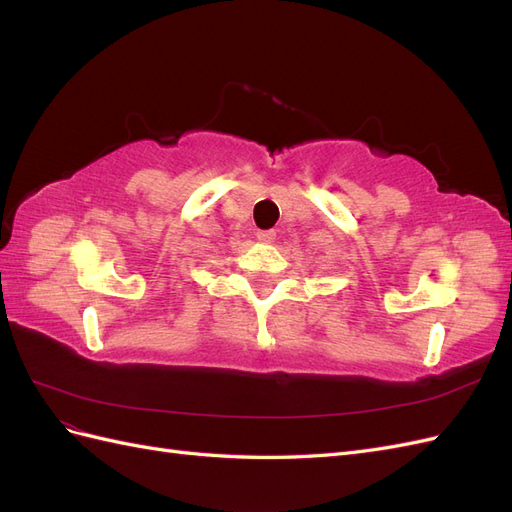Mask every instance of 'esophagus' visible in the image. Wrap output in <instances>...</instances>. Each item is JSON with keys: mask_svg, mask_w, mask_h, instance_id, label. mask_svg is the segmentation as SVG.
I'll list each match as a JSON object with an SVG mask.
<instances>
[{"mask_svg": "<svg viewBox=\"0 0 512 512\" xmlns=\"http://www.w3.org/2000/svg\"><path fill=\"white\" fill-rule=\"evenodd\" d=\"M275 235H277L275 230H258V232H256V239H258L260 243H273V241H275Z\"/></svg>", "mask_w": 512, "mask_h": 512, "instance_id": "obj_1", "label": "esophagus"}]
</instances>
